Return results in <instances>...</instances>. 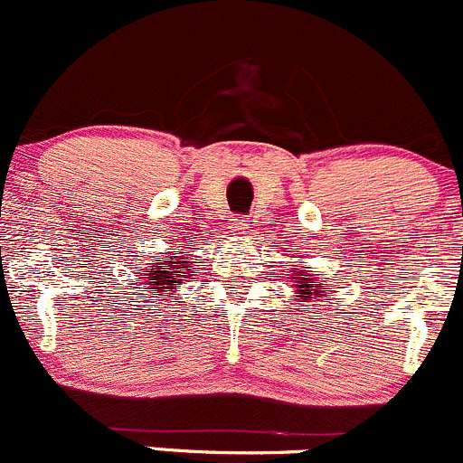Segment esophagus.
<instances>
[{
    "label": "esophagus",
    "mask_w": 463,
    "mask_h": 463,
    "mask_svg": "<svg viewBox=\"0 0 463 463\" xmlns=\"http://www.w3.org/2000/svg\"><path fill=\"white\" fill-rule=\"evenodd\" d=\"M247 222H250V221H247L245 216H238V213H236V216L230 218V230L233 233H245L247 232Z\"/></svg>",
    "instance_id": "34e87169"
}]
</instances>
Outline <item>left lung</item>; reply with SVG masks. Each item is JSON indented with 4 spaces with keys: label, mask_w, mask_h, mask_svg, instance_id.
Returning <instances> with one entry per match:
<instances>
[{
    "label": "left lung",
    "mask_w": 463,
    "mask_h": 463,
    "mask_svg": "<svg viewBox=\"0 0 463 463\" xmlns=\"http://www.w3.org/2000/svg\"><path fill=\"white\" fill-rule=\"evenodd\" d=\"M305 276H307V274H301V283H305V285H298V288H301L298 292H301V294H321V297H323V292H326V285L314 283L312 279H305ZM309 298H312V297H309Z\"/></svg>",
    "instance_id": "1"
}]
</instances>
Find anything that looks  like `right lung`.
<instances>
[{
	"instance_id": "right-lung-1",
	"label": "right lung",
	"mask_w": 463,
	"mask_h": 463,
	"mask_svg": "<svg viewBox=\"0 0 463 463\" xmlns=\"http://www.w3.org/2000/svg\"><path fill=\"white\" fill-rule=\"evenodd\" d=\"M151 267H154V271L145 274V285H149L151 292H158L160 297H169V292L180 288V279H184V271L171 256H166L165 263H151Z\"/></svg>"
}]
</instances>
